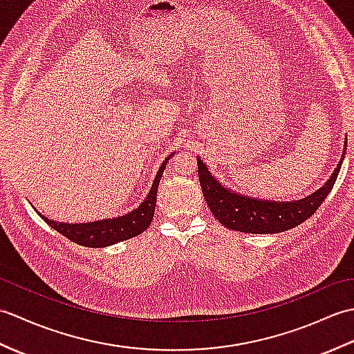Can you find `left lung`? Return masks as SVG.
<instances>
[{"mask_svg":"<svg viewBox=\"0 0 354 354\" xmlns=\"http://www.w3.org/2000/svg\"><path fill=\"white\" fill-rule=\"evenodd\" d=\"M344 153L347 142L344 145ZM344 155L337 164L333 175L319 190L301 201L295 202H272L257 201L230 192L222 187L208 171L207 165L198 158V173L202 193H204L208 208L223 227L234 231L251 232V234H274L288 231L309 219L317 212L328 193L332 192L339 175Z\"/></svg>","mask_w":354,"mask_h":354,"instance_id":"8db88e82","label":"left lung"}]
</instances>
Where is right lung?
<instances>
[{"mask_svg":"<svg viewBox=\"0 0 354 354\" xmlns=\"http://www.w3.org/2000/svg\"><path fill=\"white\" fill-rule=\"evenodd\" d=\"M169 160L170 156H167L162 161L161 167L158 170L153 179L152 189H150L147 198L141 202L137 209H133V212L124 216L115 217V219H104L88 223H61L47 219V217L42 216L41 213L39 216L51 228L61 232L62 236L70 239L71 242L86 248H103L122 242V240L140 236L141 232H145L149 228V225L152 223L156 205L158 185H160L164 167L165 164L169 162Z\"/></svg>","mask_w":354,"mask_h":354,"instance_id":"right-lung-1","label":"right lung"}]
</instances>
